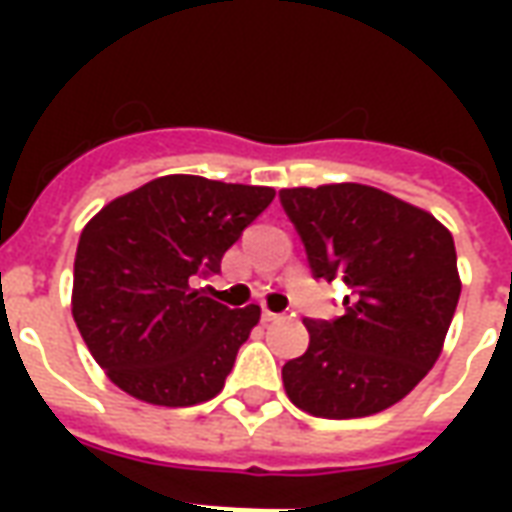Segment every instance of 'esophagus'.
Returning a JSON list of instances; mask_svg holds the SVG:
<instances>
[{
    "label": "esophagus",
    "instance_id": "1",
    "mask_svg": "<svg viewBox=\"0 0 512 512\" xmlns=\"http://www.w3.org/2000/svg\"><path fill=\"white\" fill-rule=\"evenodd\" d=\"M260 318H263V321H279V318H282V315H279V312H271V310H263V315H260Z\"/></svg>",
    "mask_w": 512,
    "mask_h": 512
}]
</instances>
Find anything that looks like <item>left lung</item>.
Segmentation results:
<instances>
[{
	"mask_svg": "<svg viewBox=\"0 0 512 512\" xmlns=\"http://www.w3.org/2000/svg\"><path fill=\"white\" fill-rule=\"evenodd\" d=\"M315 279H343V315L307 318L310 348L282 367L312 417H370L439 359L461 299L452 235L430 213L362 183L282 189Z\"/></svg>",
	"mask_w": 512,
	"mask_h": 512,
	"instance_id": "1",
	"label": "left lung"
}]
</instances>
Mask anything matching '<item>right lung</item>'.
I'll use <instances>...</instances> for the list:
<instances>
[{
    "label": "right lung",
    "mask_w": 512,
    "mask_h": 512,
    "mask_svg": "<svg viewBox=\"0 0 512 512\" xmlns=\"http://www.w3.org/2000/svg\"><path fill=\"white\" fill-rule=\"evenodd\" d=\"M274 200L268 186L167 175L117 197L79 238L73 321L123 392L153 406L219 395L260 307L194 290Z\"/></svg>",
    "instance_id": "obj_1"
}]
</instances>
